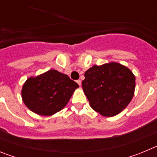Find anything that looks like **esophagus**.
I'll return each instance as SVG.
<instances>
[{"label": "esophagus", "instance_id": "obj_1", "mask_svg": "<svg viewBox=\"0 0 157 157\" xmlns=\"http://www.w3.org/2000/svg\"><path fill=\"white\" fill-rule=\"evenodd\" d=\"M77 83L78 84V85H79V86H81V85H82V81L80 79H78V80H77Z\"/></svg>", "mask_w": 157, "mask_h": 157}]
</instances>
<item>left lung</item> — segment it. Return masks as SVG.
I'll use <instances>...</instances> for the list:
<instances>
[{"label": "left lung", "mask_w": 157, "mask_h": 157, "mask_svg": "<svg viewBox=\"0 0 157 157\" xmlns=\"http://www.w3.org/2000/svg\"><path fill=\"white\" fill-rule=\"evenodd\" d=\"M84 76L83 91L91 108L101 116H116L126 109L134 97L135 76L121 63L94 65Z\"/></svg>", "instance_id": "8db88e82"}]
</instances>
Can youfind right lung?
<instances>
[{"label":"right lung","mask_w":157,"mask_h":157,"mask_svg":"<svg viewBox=\"0 0 157 157\" xmlns=\"http://www.w3.org/2000/svg\"><path fill=\"white\" fill-rule=\"evenodd\" d=\"M78 87L67 75L51 69L27 78L22 88V99L36 114L52 116L66 106Z\"/></svg>","instance_id":"1"}]
</instances>
